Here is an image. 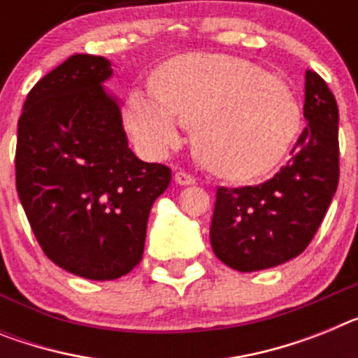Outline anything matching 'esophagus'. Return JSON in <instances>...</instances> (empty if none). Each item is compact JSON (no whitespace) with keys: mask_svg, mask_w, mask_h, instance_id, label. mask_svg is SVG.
<instances>
[{"mask_svg":"<svg viewBox=\"0 0 358 358\" xmlns=\"http://www.w3.org/2000/svg\"><path fill=\"white\" fill-rule=\"evenodd\" d=\"M173 179H176L177 185H181V186L195 185V177L190 176V173H188V172H176Z\"/></svg>","mask_w":358,"mask_h":358,"instance_id":"34e87169","label":"esophagus"}]
</instances>
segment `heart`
Returning <instances> with one entry per match:
<instances>
[{"instance_id": "1", "label": "heart", "mask_w": 358, "mask_h": 358, "mask_svg": "<svg viewBox=\"0 0 358 358\" xmlns=\"http://www.w3.org/2000/svg\"><path fill=\"white\" fill-rule=\"evenodd\" d=\"M150 96L132 94L127 123L137 141L157 154L192 130L201 164L224 181L266 176L301 130V110L279 79L250 61L190 54L164 63L150 79Z\"/></svg>"}]
</instances>
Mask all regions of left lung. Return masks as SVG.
<instances>
[{
  "label": "left lung",
  "instance_id": "1",
  "mask_svg": "<svg viewBox=\"0 0 358 358\" xmlns=\"http://www.w3.org/2000/svg\"><path fill=\"white\" fill-rule=\"evenodd\" d=\"M306 127L271 179L217 188L210 243L226 266L257 271L301 255L315 237L338 185V106L326 81L306 70Z\"/></svg>",
  "mask_w": 358,
  "mask_h": 358
}]
</instances>
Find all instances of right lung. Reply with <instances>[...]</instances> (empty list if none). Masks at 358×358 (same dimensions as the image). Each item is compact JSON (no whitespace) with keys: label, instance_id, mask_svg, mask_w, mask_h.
Listing matches in <instances>:
<instances>
[{"label":"right lung","instance_id":"1","mask_svg":"<svg viewBox=\"0 0 358 358\" xmlns=\"http://www.w3.org/2000/svg\"><path fill=\"white\" fill-rule=\"evenodd\" d=\"M110 61L76 54L34 85L17 121L16 188L54 264L92 280L141 262L150 208L172 181L166 164L128 148Z\"/></svg>","mask_w":358,"mask_h":358}]
</instances>
